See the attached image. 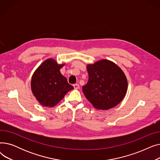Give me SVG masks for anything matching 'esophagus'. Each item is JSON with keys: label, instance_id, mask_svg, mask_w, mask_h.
<instances>
[{"label": "esophagus", "instance_id": "esophagus-1", "mask_svg": "<svg viewBox=\"0 0 160 160\" xmlns=\"http://www.w3.org/2000/svg\"><path fill=\"white\" fill-rule=\"evenodd\" d=\"M73 87L74 88V89H78L80 88V86L78 84H77V83H76V84H74L73 85Z\"/></svg>", "mask_w": 160, "mask_h": 160}]
</instances>
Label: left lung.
<instances>
[{
  "instance_id": "left-lung-1",
  "label": "left lung",
  "mask_w": 160,
  "mask_h": 160,
  "mask_svg": "<svg viewBox=\"0 0 160 160\" xmlns=\"http://www.w3.org/2000/svg\"><path fill=\"white\" fill-rule=\"evenodd\" d=\"M87 70L89 79L82 91L94 108L106 110L122 101L127 93L128 81L118 65L104 59L88 64Z\"/></svg>"
}]
</instances>
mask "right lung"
I'll return each mask as SVG.
<instances>
[{"label": "right lung", "instance_id": "right-lung-1", "mask_svg": "<svg viewBox=\"0 0 160 160\" xmlns=\"http://www.w3.org/2000/svg\"><path fill=\"white\" fill-rule=\"evenodd\" d=\"M64 65L58 64L54 59L48 58L33 72L31 89L42 106L50 108L55 106L67 92L74 88L60 72V69Z\"/></svg>", "mask_w": 160, "mask_h": 160}]
</instances>
